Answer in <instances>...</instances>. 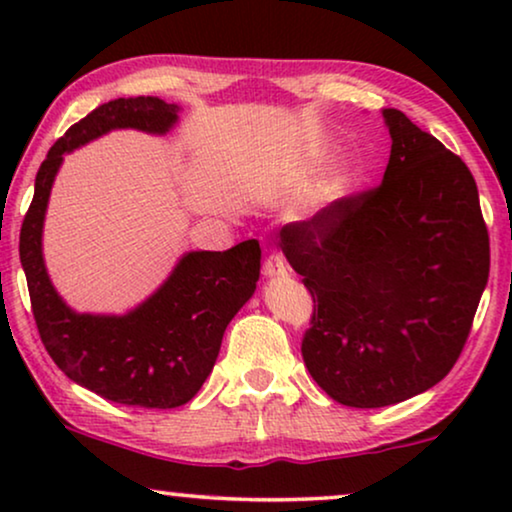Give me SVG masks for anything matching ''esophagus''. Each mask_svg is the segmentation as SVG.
Instances as JSON below:
<instances>
[{"label":"esophagus","instance_id":"1","mask_svg":"<svg viewBox=\"0 0 512 512\" xmlns=\"http://www.w3.org/2000/svg\"><path fill=\"white\" fill-rule=\"evenodd\" d=\"M263 275L265 277H284L289 275V265H286V258L279 254V251H270L263 261Z\"/></svg>","mask_w":512,"mask_h":512}]
</instances>
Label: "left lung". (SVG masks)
<instances>
[{"label": "left lung", "mask_w": 512, "mask_h": 512, "mask_svg": "<svg viewBox=\"0 0 512 512\" xmlns=\"http://www.w3.org/2000/svg\"><path fill=\"white\" fill-rule=\"evenodd\" d=\"M384 121L391 156L382 184L279 230L314 303L305 366L349 408L401 403L443 380L489 277L471 170L403 111L384 109Z\"/></svg>", "instance_id": "8db88e82"}]
</instances>
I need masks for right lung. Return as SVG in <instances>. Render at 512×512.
I'll list each match as a JSON object with an SVG mask.
<instances>
[{"label": "right lung", "instance_id": "1", "mask_svg": "<svg viewBox=\"0 0 512 512\" xmlns=\"http://www.w3.org/2000/svg\"><path fill=\"white\" fill-rule=\"evenodd\" d=\"M177 104L158 97H118L90 111L51 146L34 181L20 228L32 314L41 342L69 380L107 401L139 408H179L198 394L219 356L223 331L247 303L261 275L256 240L226 251H191L170 279L125 317L76 314L46 275L41 228L62 153L114 128L163 135L177 123Z\"/></svg>", "mask_w": 512, "mask_h": 512}]
</instances>
